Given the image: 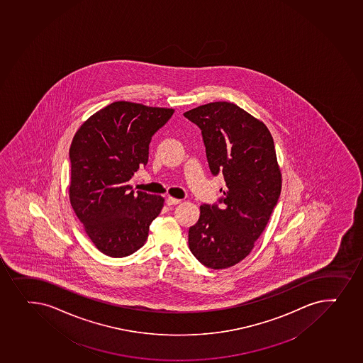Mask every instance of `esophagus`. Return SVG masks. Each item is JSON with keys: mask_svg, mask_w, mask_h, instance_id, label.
<instances>
[{"mask_svg": "<svg viewBox=\"0 0 363 363\" xmlns=\"http://www.w3.org/2000/svg\"><path fill=\"white\" fill-rule=\"evenodd\" d=\"M181 203V200L175 199V198H172V196H169L168 199H167V203H168V206H172V205H177V203Z\"/></svg>", "mask_w": 363, "mask_h": 363, "instance_id": "obj_1", "label": "esophagus"}]
</instances>
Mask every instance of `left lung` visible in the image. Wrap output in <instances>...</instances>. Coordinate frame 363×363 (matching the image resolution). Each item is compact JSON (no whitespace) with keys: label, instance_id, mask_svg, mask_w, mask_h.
Returning a JSON list of instances; mask_svg holds the SVG:
<instances>
[{"label":"left lung","instance_id":"obj_1","mask_svg":"<svg viewBox=\"0 0 363 363\" xmlns=\"http://www.w3.org/2000/svg\"><path fill=\"white\" fill-rule=\"evenodd\" d=\"M184 115L201 129L211 172H222L226 184L220 207L200 206L188 245L203 265L228 269L252 252L279 199L274 143L264 122L234 103L213 101Z\"/></svg>","mask_w":363,"mask_h":363}]
</instances>
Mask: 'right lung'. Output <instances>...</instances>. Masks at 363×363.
I'll return each instance as SVG.
<instances>
[{
  "label": "right lung",
  "instance_id": "obj_1",
  "mask_svg": "<svg viewBox=\"0 0 363 363\" xmlns=\"http://www.w3.org/2000/svg\"><path fill=\"white\" fill-rule=\"evenodd\" d=\"M175 110L113 101L89 117L69 148L70 205L101 253L123 257L147 240L164 198L134 193L128 181L148 160V145Z\"/></svg>",
  "mask_w": 363,
  "mask_h": 363
}]
</instances>
